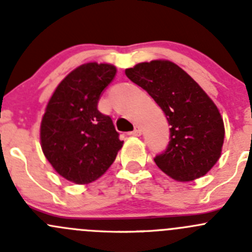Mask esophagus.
<instances>
[{
	"mask_svg": "<svg viewBox=\"0 0 252 252\" xmlns=\"http://www.w3.org/2000/svg\"><path fill=\"white\" fill-rule=\"evenodd\" d=\"M130 135H133V136H140L141 135V128L140 126H135V128H134V130L133 131H130Z\"/></svg>",
	"mask_w": 252,
	"mask_h": 252,
	"instance_id": "34e87169",
	"label": "esophagus"
}]
</instances>
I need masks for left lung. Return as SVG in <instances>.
I'll return each instance as SVG.
<instances>
[{"label": "left lung", "mask_w": 252, "mask_h": 252, "mask_svg": "<svg viewBox=\"0 0 252 252\" xmlns=\"http://www.w3.org/2000/svg\"><path fill=\"white\" fill-rule=\"evenodd\" d=\"M126 74L149 93L171 126L168 147L155 157L158 168L177 182L204 177L220 159L224 141V123L215 102L171 61L138 63Z\"/></svg>", "instance_id": "8db88e82"}]
</instances>
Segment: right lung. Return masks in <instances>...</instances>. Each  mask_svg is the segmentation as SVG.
<instances>
[{
    "mask_svg": "<svg viewBox=\"0 0 252 252\" xmlns=\"http://www.w3.org/2000/svg\"><path fill=\"white\" fill-rule=\"evenodd\" d=\"M116 73L108 63L79 65L58 84L42 116V152L61 177L75 184L105 174L123 146L111 117L97 110L101 93Z\"/></svg>",
    "mask_w": 252,
    "mask_h": 252,
    "instance_id": "right-lung-1",
    "label": "right lung"
}]
</instances>
